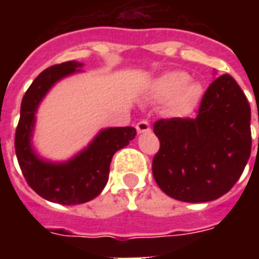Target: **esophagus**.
Here are the masks:
<instances>
[{
	"label": "esophagus",
	"instance_id": "obj_1",
	"mask_svg": "<svg viewBox=\"0 0 259 259\" xmlns=\"http://www.w3.org/2000/svg\"><path fill=\"white\" fill-rule=\"evenodd\" d=\"M136 130H137L139 133H146V132H150V130H151V126H150V123H148L147 120H140L139 123L136 124Z\"/></svg>",
	"mask_w": 259,
	"mask_h": 259
}]
</instances>
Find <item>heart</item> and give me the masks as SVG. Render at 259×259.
Instances as JSON below:
<instances>
[{"mask_svg":"<svg viewBox=\"0 0 259 259\" xmlns=\"http://www.w3.org/2000/svg\"><path fill=\"white\" fill-rule=\"evenodd\" d=\"M151 96L157 101L172 100V111L178 115L190 113L202 97V85L190 81L186 72H169L152 84Z\"/></svg>","mask_w":259,"mask_h":259,"instance_id":"1","label":"heart"}]
</instances>
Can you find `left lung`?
Returning a JSON list of instances; mask_svg holds the SVG:
<instances>
[{
  "mask_svg": "<svg viewBox=\"0 0 259 259\" xmlns=\"http://www.w3.org/2000/svg\"><path fill=\"white\" fill-rule=\"evenodd\" d=\"M251 109L230 74L212 81L195 118L159 119L152 175L175 200L206 202L226 194L251 154Z\"/></svg>",
  "mask_w": 259,
  "mask_h": 259,
  "instance_id": "left-lung-1",
  "label": "left lung"
}]
</instances>
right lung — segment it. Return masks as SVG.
Wrapping results in <instances>:
<instances>
[{"mask_svg":"<svg viewBox=\"0 0 259 259\" xmlns=\"http://www.w3.org/2000/svg\"><path fill=\"white\" fill-rule=\"evenodd\" d=\"M83 64L68 61L53 65L37 76L20 105V119L15 135L16 158L27 185L37 194L62 205L83 204L96 198L105 187L115 152L136 137V129L109 127L101 130L87 148L66 162H50L37 157L31 147L36 112L48 90L65 76L80 72Z\"/></svg>","mask_w":259,"mask_h":259,"instance_id":"add662e5","label":"right lung"}]
</instances>
